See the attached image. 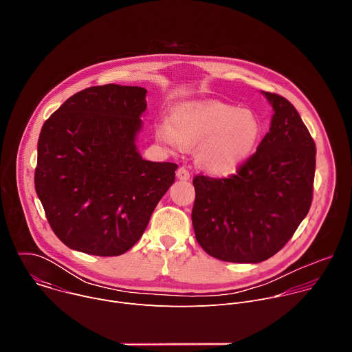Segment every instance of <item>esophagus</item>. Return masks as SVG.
<instances>
[{
	"mask_svg": "<svg viewBox=\"0 0 352 352\" xmlns=\"http://www.w3.org/2000/svg\"><path fill=\"white\" fill-rule=\"evenodd\" d=\"M177 177H178L179 179H182V181H186V179L190 178V174H189V171H188L185 167H179V168L177 170Z\"/></svg>",
	"mask_w": 352,
	"mask_h": 352,
	"instance_id": "1",
	"label": "esophagus"
}]
</instances>
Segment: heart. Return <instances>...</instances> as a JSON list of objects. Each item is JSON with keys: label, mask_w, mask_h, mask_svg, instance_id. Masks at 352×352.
I'll list each match as a JSON object with an SVG mask.
<instances>
[{"label": "heart", "mask_w": 352, "mask_h": 352, "mask_svg": "<svg viewBox=\"0 0 352 352\" xmlns=\"http://www.w3.org/2000/svg\"><path fill=\"white\" fill-rule=\"evenodd\" d=\"M262 124L255 113L221 102H192L177 106L168 121L155 128L156 139L173 152L197 146V164L214 175L238 170L256 152Z\"/></svg>", "instance_id": "b5f03b06"}]
</instances>
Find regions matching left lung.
<instances>
[{"label": "left lung", "instance_id": "obj_1", "mask_svg": "<svg viewBox=\"0 0 352 352\" xmlns=\"http://www.w3.org/2000/svg\"><path fill=\"white\" fill-rule=\"evenodd\" d=\"M262 93L274 114L256 153L228 178H193L196 241L224 262L267 261L291 239L312 204L315 142L287 98Z\"/></svg>", "mask_w": 352, "mask_h": 352}]
</instances>
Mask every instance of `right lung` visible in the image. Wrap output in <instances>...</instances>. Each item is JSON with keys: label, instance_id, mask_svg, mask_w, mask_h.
<instances>
[{"label": "right lung", "instance_id": "obj_1", "mask_svg": "<svg viewBox=\"0 0 352 352\" xmlns=\"http://www.w3.org/2000/svg\"><path fill=\"white\" fill-rule=\"evenodd\" d=\"M146 93L113 83L87 87L41 128L34 188L54 234L71 249L125 254L175 179L177 164L143 160L136 148Z\"/></svg>", "mask_w": 352, "mask_h": 352}]
</instances>
